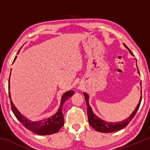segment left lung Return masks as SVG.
Wrapping results in <instances>:
<instances>
[{
	"instance_id": "1",
	"label": "left lung",
	"mask_w": 150,
	"mask_h": 150,
	"mask_svg": "<svg viewBox=\"0 0 150 150\" xmlns=\"http://www.w3.org/2000/svg\"><path fill=\"white\" fill-rule=\"evenodd\" d=\"M124 46L126 47V45ZM130 53L131 52L130 50H129ZM141 85V83H140ZM85 95V98L86 100V103H87V115H88V123L90 125L95 129V130L97 132H100L103 133H111V132H115L119 131L122 130L124 128L128 125L130 123V122L132 120V118L134 117V116L138 111V108L140 105V103L142 100V86H141V97L139 99V104L136 108L135 110L133 112V113L129 116L128 118L123 121L119 122H107L103 120L102 118L98 117L97 115H96L95 113L93 112L92 108L91 107L88 103V96L87 93H83Z\"/></svg>"
}]
</instances>
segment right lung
I'll return each instance as SVG.
<instances>
[{"mask_svg": "<svg viewBox=\"0 0 150 150\" xmlns=\"http://www.w3.org/2000/svg\"><path fill=\"white\" fill-rule=\"evenodd\" d=\"M16 57H15L14 61L16 59ZM8 91L9 96L11 98V93H10V79ZM74 93V91H69L63 94L62 99H61L60 106L56 114L52 116V117H50L47 119H44V120H42L40 121L32 122L31 120H28L26 118H25L23 115H22L21 113L18 110V109L14 106L13 103H12V100H11V108L16 118L28 130L33 132L35 134H38V135H50V134H52L59 132L61 128L64 124V118H63V115L62 112L63 105L67 101V99H69L70 97H71Z\"/></svg>", "mask_w": 150, "mask_h": 150, "instance_id": "obj_1", "label": "right lung"}]
</instances>
